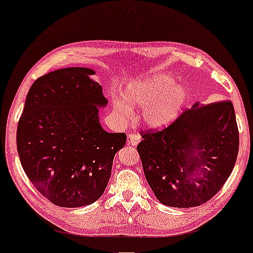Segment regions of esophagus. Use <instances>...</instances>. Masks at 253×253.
Returning <instances> with one entry per match:
<instances>
[{
	"instance_id": "34e87169",
	"label": "esophagus",
	"mask_w": 253,
	"mask_h": 253,
	"mask_svg": "<svg viewBox=\"0 0 253 253\" xmlns=\"http://www.w3.org/2000/svg\"><path fill=\"white\" fill-rule=\"evenodd\" d=\"M139 142H140V136L138 134L133 133V132H131V133L127 134V143L131 144V146L135 147Z\"/></svg>"
}]
</instances>
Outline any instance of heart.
<instances>
[{
  "label": "heart",
  "mask_w": 253,
  "mask_h": 253,
  "mask_svg": "<svg viewBox=\"0 0 253 253\" xmlns=\"http://www.w3.org/2000/svg\"><path fill=\"white\" fill-rule=\"evenodd\" d=\"M124 97L133 106L143 107L141 120L150 129H165L175 122L186 105L189 90L184 84H177L169 74H151L129 83ZM118 113L124 119L132 115V107L121 97L114 99Z\"/></svg>",
  "instance_id": "heart-1"
}]
</instances>
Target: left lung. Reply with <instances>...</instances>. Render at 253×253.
<instances>
[{
	"instance_id": "left-lung-1",
	"label": "left lung",
	"mask_w": 253,
	"mask_h": 253,
	"mask_svg": "<svg viewBox=\"0 0 253 253\" xmlns=\"http://www.w3.org/2000/svg\"><path fill=\"white\" fill-rule=\"evenodd\" d=\"M138 144L144 176L161 204L187 209L210 201L231 175L239 151L229 101L185 111L163 131L142 132Z\"/></svg>"
}]
</instances>
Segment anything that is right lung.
Masks as SVG:
<instances>
[{"label": "right lung", "mask_w": 253, "mask_h": 253, "mask_svg": "<svg viewBox=\"0 0 253 253\" xmlns=\"http://www.w3.org/2000/svg\"><path fill=\"white\" fill-rule=\"evenodd\" d=\"M87 67L53 70L29 89L16 131L18 154L35 187L61 208H81L103 195L124 133H109L98 109L107 99Z\"/></svg>", "instance_id": "1"}]
</instances>
